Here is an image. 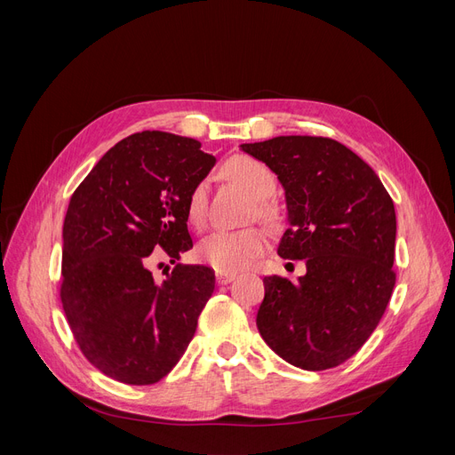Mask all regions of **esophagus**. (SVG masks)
Listing matches in <instances>:
<instances>
[{"mask_svg": "<svg viewBox=\"0 0 455 455\" xmlns=\"http://www.w3.org/2000/svg\"><path fill=\"white\" fill-rule=\"evenodd\" d=\"M237 277V273H229V271H216V283L218 284H228L233 279Z\"/></svg>", "mask_w": 455, "mask_h": 455, "instance_id": "1", "label": "esophagus"}]
</instances>
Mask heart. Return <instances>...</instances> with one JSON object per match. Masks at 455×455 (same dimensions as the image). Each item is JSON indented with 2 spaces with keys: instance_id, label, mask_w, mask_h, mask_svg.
Returning <instances> with one entry per match:
<instances>
[{
  "instance_id": "heart-1",
  "label": "heart",
  "mask_w": 455,
  "mask_h": 455,
  "mask_svg": "<svg viewBox=\"0 0 455 455\" xmlns=\"http://www.w3.org/2000/svg\"><path fill=\"white\" fill-rule=\"evenodd\" d=\"M222 172L229 180L244 188L249 194L261 201L259 211L271 214V206L266 203L275 191V176L266 167L252 157L235 156L226 161ZM206 209V186L197 184L188 197V216L194 224H201ZM266 237L256 228L246 229H218L203 239L199 244V258L218 271H239L244 269L251 261L264 251Z\"/></svg>"
}]
</instances>
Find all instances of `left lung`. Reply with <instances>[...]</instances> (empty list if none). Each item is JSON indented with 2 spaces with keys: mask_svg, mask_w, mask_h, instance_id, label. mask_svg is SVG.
I'll use <instances>...</instances> for the list:
<instances>
[{
  "mask_svg": "<svg viewBox=\"0 0 455 455\" xmlns=\"http://www.w3.org/2000/svg\"><path fill=\"white\" fill-rule=\"evenodd\" d=\"M284 189L279 256L306 259L298 283L266 277L256 324L281 359L304 370L346 363L374 332L395 286V204L378 174L323 136L241 144Z\"/></svg>",
  "mask_w": 455,
  "mask_h": 455,
  "instance_id": "left-lung-1",
  "label": "left lung"
}]
</instances>
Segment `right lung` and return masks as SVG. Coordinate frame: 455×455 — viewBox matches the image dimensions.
Wrapping results in <instances>:
<instances>
[{
  "instance_id": "1",
  "label": "right lung",
  "mask_w": 455,
  "mask_h": 455,
  "mask_svg": "<svg viewBox=\"0 0 455 455\" xmlns=\"http://www.w3.org/2000/svg\"><path fill=\"white\" fill-rule=\"evenodd\" d=\"M216 164L194 139L131 134L106 151L68 204L60 298L79 349L102 374L149 385L180 361L214 292V271L178 264L157 283L151 252L194 241L188 197Z\"/></svg>"
}]
</instances>
